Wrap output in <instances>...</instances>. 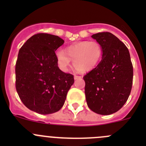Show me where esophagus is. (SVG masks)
<instances>
[{
	"label": "esophagus",
	"instance_id": "esophagus-1",
	"mask_svg": "<svg viewBox=\"0 0 146 146\" xmlns=\"http://www.w3.org/2000/svg\"><path fill=\"white\" fill-rule=\"evenodd\" d=\"M82 77L80 76H77V75H75L74 76V79L75 80H78V79H81Z\"/></svg>",
	"mask_w": 146,
	"mask_h": 146
}]
</instances>
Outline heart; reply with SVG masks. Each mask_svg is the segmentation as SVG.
<instances>
[{
	"label": "heart",
	"instance_id": "heart-1",
	"mask_svg": "<svg viewBox=\"0 0 146 146\" xmlns=\"http://www.w3.org/2000/svg\"><path fill=\"white\" fill-rule=\"evenodd\" d=\"M102 56V48L96 41H84L70 45L66 52L59 49L56 53L57 62L63 70H68L73 61L75 68L81 73H86L95 68Z\"/></svg>",
	"mask_w": 146,
	"mask_h": 146
}]
</instances>
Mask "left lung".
Instances as JSON below:
<instances>
[{
  "label": "left lung",
  "instance_id": "8db88e82",
  "mask_svg": "<svg viewBox=\"0 0 146 146\" xmlns=\"http://www.w3.org/2000/svg\"><path fill=\"white\" fill-rule=\"evenodd\" d=\"M101 45L99 64L83 77L88 107L109 115L117 112L129 98L133 83V66L126 45L110 32L92 35Z\"/></svg>",
  "mask_w": 146,
  "mask_h": 146
}]
</instances>
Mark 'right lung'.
<instances>
[{"instance_id":"obj_1","label":"right lung","mask_w":146,"mask_h":146,"mask_svg":"<svg viewBox=\"0 0 146 146\" xmlns=\"http://www.w3.org/2000/svg\"><path fill=\"white\" fill-rule=\"evenodd\" d=\"M59 36L39 33L19 51L15 65V86L23 104L41 114L56 112L64 106L74 78L58 66L55 51L64 44Z\"/></svg>"}]
</instances>
